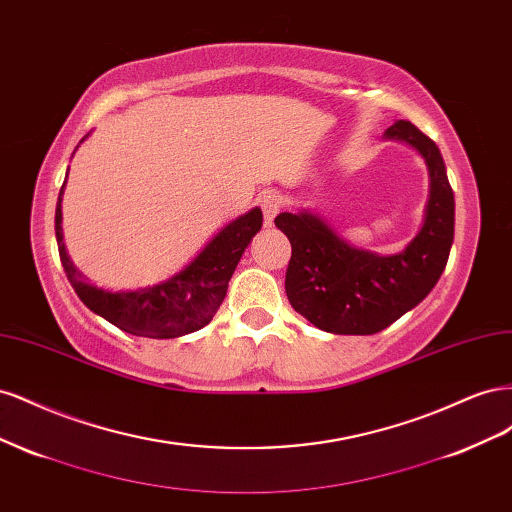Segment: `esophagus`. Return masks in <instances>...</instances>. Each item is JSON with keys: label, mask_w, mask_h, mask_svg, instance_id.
Returning a JSON list of instances; mask_svg holds the SVG:
<instances>
[{"label": "esophagus", "mask_w": 512, "mask_h": 512, "mask_svg": "<svg viewBox=\"0 0 512 512\" xmlns=\"http://www.w3.org/2000/svg\"><path fill=\"white\" fill-rule=\"evenodd\" d=\"M260 209H262V215H265V226L271 228L275 215L280 213V196L273 194V192L265 194L260 198Z\"/></svg>", "instance_id": "34e87169"}]
</instances>
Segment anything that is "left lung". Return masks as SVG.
<instances>
[{
	"instance_id": "8db88e82",
	"label": "left lung",
	"mask_w": 512,
	"mask_h": 512,
	"mask_svg": "<svg viewBox=\"0 0 512 512\" xmlns=\"http://www.w3.org/2000/svg\"><path fill=\"white\" fill-rule=\"evenodd\" d=\"M384 138L410 145L427 164L429 198L416 237L397 254L354 247L309 209L280 213L275 226L292 245L288 301L314 327L335 335H374L410 312L438 284L455 235V196L438 145L399 119Z\"/></svg>"
}]
</instances>
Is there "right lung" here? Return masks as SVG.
<instances>
[{
    "mask_svg": "<svg viewBox=\"0 0 512 512\" xmlns=\"http://www.w3.org/2000/svg\"><path fill=\"white\" fill-rule=\"evenodd\" d=\"M64 190L66 181L61 185L57 198L55 237L61 265H64L74 292L79 294V299L91 312L115 324L117 329L141 337H181L209 324L226 297L228 282L239 265L245 247L250 245L262 226V211L254 207L215 232L203 250L175 275L153 286L113 292L89 284L68 256L64 228H61Z\"/></svg>",
    "mask_w": 512,
    "mask_h": 512,
    "instance_id": "add662e5",
    "label": "right lung"
}]
</instances>
